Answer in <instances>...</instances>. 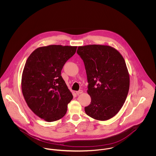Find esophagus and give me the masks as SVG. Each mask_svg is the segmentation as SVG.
<instances>
[{
    "mask_svg": "<svg viewBox=\"0 0 156 156\" xmlns=\"http://www.w3.org/2000/svg\"><path fill=\"white\" fill-rule=\"evenodd\" d=\"M82 93H83V90H81V89L76 92V94H77V95H80V94H81Z\"/></svg>",
    "mask_w": 156,
    "mask_h": 156,
    "instance_id": "34e87169",
    "label": "esophagus"
}]
</instances>
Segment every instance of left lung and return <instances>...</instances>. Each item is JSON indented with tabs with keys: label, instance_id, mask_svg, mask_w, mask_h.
<instances>
[{
	"label": "left lung",
	"instance_id": "obj_1",
	"mask_svg": "<svg viewBox=\"0 0 156 156\" xmlns=\"http://www.w3.org/2000/svg\"><path fill=\"white\" fill-rule=\"evenodd\" d=\"M77 53L84 62L91 98L85 111L94 119H109L121 109L129 90L130 77L124 59L108 45L79 46Z\"/></svg>",
	"mask_w": 156,
	"mask_h": 156
}]
</instances>
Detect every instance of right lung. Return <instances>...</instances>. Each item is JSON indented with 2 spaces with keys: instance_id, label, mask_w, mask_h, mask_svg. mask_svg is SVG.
I'll list each match as a JSON object with an SVG mask.
<instances>
[{
  "instance_id": "right-lung-1",
  "label": "right lung",
  "mask_w": 156,
  "mask_h": 156,
  "mask_svg": "<svg viewBox=\"0 0 156 156\" xmlns=\"http://www.w3.org/2000/svg\"><path fill=\"white\" fill-rule=\"evenodd\" d=\"M77 47L50 45L35 50L23 71V95L29 108L48 122L57 121L66 113L73 95L61 76L67 61Z\"/></svg>"
}]
</instances>
